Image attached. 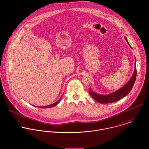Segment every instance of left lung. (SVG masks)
Returning a JSON list of instances; mask_svg holds the SVG:
<instances>
[{"label":"left lung","instance_id":"8db88e82","mask_svg":"<svg viewBox=\"0 0 149 149\" xmlns=\"http://www.w3.org/2000/svg\"><path fill=\"white\" fill-rule=\"evenodd\" d=\"M125 39L127 42L128 45L131 47L130 45L128 42L126 37H125ZM136 59H135V69H134V74L131 77V78L130 79V80L128 81L126 85H124L122 88L115 91V92H113L109 95H102L97 94L94 92L93 91H92L91 89V88H89V93L95 100L102 104H107V103H111L117 102L120 100L121 99L123 98L126 96H127L129 93V92L131 91L136 80Z\"/></svg>","mask_w":149,"mask_h":149}]
</instances>
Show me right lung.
Wrapping results in <instances>:
<instances>
[{
  "label": "right lung",
  "mask_w": 149,
  "mask_h": 149,
  "mask_svg": "<svg viewBox=\"0 0 149 149\" xmlns=\"http://www.w3.org/2000/svg\"><path fill=\"white\" fill-rule=\"evenodd\" d=\"M61 98H62V97L57 102H56V103H53V104H50V105H49V106H43V107H38V108H50V107H52L55 106L56 105H57V104H58L59 103H60V100H61Z\"/></svg>",
  "instance_id": "obj_1"
}]
</instances>
